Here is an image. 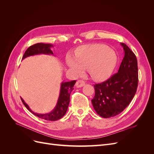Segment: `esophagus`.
I'll return each instance as SVG.
<instances>
[{
  "label": "esophagus",
  "mask_w": 154,
  "mask_h": 154,
  "mask_svg": "<svg viewBox=\"0 0 154 154\" xmlns=\"http://www.w3.org/2000/svg\"><path fill=\"white\" fill-rule=\"evenodd\" d=\"M85 85V83L84 81H82V80H78L76 83V87H82Z\"/></svg>",
  "instance_id": "1"
}]
</instances>
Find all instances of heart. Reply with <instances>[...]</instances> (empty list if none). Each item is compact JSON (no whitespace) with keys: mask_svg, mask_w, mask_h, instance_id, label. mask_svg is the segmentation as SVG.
Listing matches in <instances>:
<instances>
[{"mask_svg":"<svg viewBox=\"0 0 154 154\" xmlns=\"http://www.w3.org/2000/svg\"><path fill=\"white\" fill-rule=\"evenodd\" d=\"M118 56L114 51L103 44L82 46L74 53V57L67 55L66 63L75 74L88 69L91 76L97 81H105L113 74L118 64Z\"/></svg>","mask_w":154,"mask_h":154,"instance_id":"1","label":"heart"}]
</instances>
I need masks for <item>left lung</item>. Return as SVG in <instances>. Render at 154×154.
<instances>
[{"mask_svg":"<svg viewBox=\"0 0 154 154\" xmlns=\"http://www.w3.org/2000/svg\"><path fill=\"white\" fill-rule=\"evenodd\" d=\"M124 57L118 72L109 80L94 85L95 95L91 101L97 114L108 118L120 114L136 94L138 68L136 55L125 44L121 43Z\"/></svg>","mask_w":154,"mask_h":154,"instance_id":"obj_1","label":"left lung"}]
</instances>
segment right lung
<instances>
[{"mask_svg": "<svg viewBox=\"0 0 154 154\" xmlns=\"http://www.w3.org/2000/svg\"><path fill=\"white\" fill-rule=\"evenodd\" d=\"M53 45L51 44H43L38 43L32 45L28 48L23 56L22 60L30 56L38 55V54H48L54 55L52 50L51 49ZM76 80L71 82H62L61 87H60V95L57 103L53 110L51 112L48 114H38L35 113L29 108V105H27L24 100L21 97L22 103H24L25 106L31 113L35 115L37 117L44 119L48 121H57L61 119L63 116L66 114V112L68 109V106L70 102V94L71 91L74 89V85L75 84Z\"/></svg>", "mask_w": 154, "mask_h": 154, "instance_id": "add662e5", "label": "right lung"}]
</instances>
